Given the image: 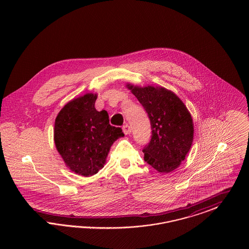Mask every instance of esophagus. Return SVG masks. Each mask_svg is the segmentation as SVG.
Instances as JSON below:
<instances>
[{"label": "esophagus", "instance_id": "1", "mask_svg": "<svg viewBox=\"0 0 249 249\" xmlns=\"http://www.w3.org/2000/svg\"><path fill=\"white\" fill-rule=\"evenodd\" d=\"M122 130H123V132L125 133V134H130V127L128 125V124H125V125H123V127H122Z\"/></svg>", "mask_w": 249, "mask_h": 249}]
</instances>
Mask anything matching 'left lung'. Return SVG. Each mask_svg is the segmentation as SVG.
<instances>
[{"label":"left lung","instance_id":"1","mask_svg":"<svg viewBox=\"0 0 249 249\" xmlns=\"http://www.w3.org/2000/svg\"><path fill=\"white\" fill-rule=\"evenodd\" d=\"M150 120L152 135L142 149L143 160L160 173L177 169L190 151L193 122L177 95L163 88L130 86Z\"/></svg>","mask_w":249,"mask_h":249}]
</instances>
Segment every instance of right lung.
Returning a JSON list of instances; mask_svg holds the SVG:
<instances>
[{
  "label": "right lung",
  "instance_id": "right-lung-1",
  "mask_svg": "<svg viewBox=\"0 0 249 249\" xmlns=\"http://www.w3.org/2000/svg\"><path fill=\"white\" fill-rule=\"evenodd\" d=\"M97 95L88 93L63 107L55 120L54 140L59 154L72 172L91 177L106 162L111 145L124 136L109 124L106 110L97 111Z\"/></svg>",
  "mask_w": 249,
  "mask_h": 249
}]
</instances>
